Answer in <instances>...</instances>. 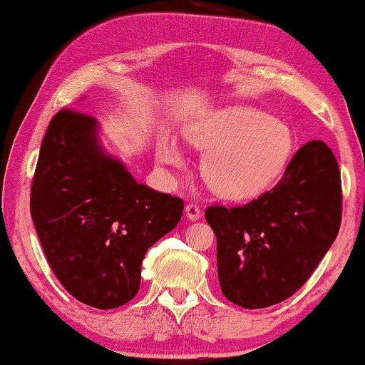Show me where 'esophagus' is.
Listing matches in <instances>:
<instances>
[{"mask_svg": "<svg viewBox=\"0 0 365 365\" xmlns=\"http://www.w3.org/2000/svg\"><path fill=\"white\" fill-rule=\"evenodd\" d=\"M185 215H187V219L188 220H198L202 217V210L198 209V205H195V204H188V205H185Z\"/></svg>", "mask_w": 365, "mask_h": 365, "instance_id": "34e87169", "label": "esophagus"}]
</instances>
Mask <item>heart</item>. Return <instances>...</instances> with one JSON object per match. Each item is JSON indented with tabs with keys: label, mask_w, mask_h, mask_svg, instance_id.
<instances>
[{
	"label": "heart",
	"mask_w": 365,
	"mask_h": 365,
	"mask_svg": "<svg viewBox=\"0 0 365 365\" xmlns=\"http://www.w3.org/2000/svg\"><path fill=\"white\" fill-rule=\"evenodd\" d=\"M185 140L204 153L200 172L207 185L229 200H247L266 192L293 153L292 129L246 106L205 114L187 128ZM158 160L168 168L185 167L182 151L172 141L161 143Z\"/></svg>",
	"instance_id": "heart-1"
}]
</instances>
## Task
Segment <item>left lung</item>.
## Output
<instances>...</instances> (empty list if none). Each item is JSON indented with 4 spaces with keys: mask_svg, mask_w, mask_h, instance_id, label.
Here are the masks:
<instances>
[{
    "mask_svg": "<svg viewBox=\"0 0 365 365\" xmlns=\"http://www.w3.org/2000/svg\"><path fill=\"white\" fill-rule=\"evenodd\" d=\"M224 297L256 310L289 298L324 259L342 219V187L324 141L297 151L284 177L242 207H209Z\"/></svg>",
    "mask_w": 365,
    "mask_h": 365,
    "instance_id": "8db88e82",
    "label": "left lung"
}]
</instances>
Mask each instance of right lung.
<instances>
[{
  "label": "right lung",
  "mask_w": 365,
  "mask_h": 365,
  "mask_svg": "<svg viewBox=\"0 0 365 365\" xmlns=\"http://www.w3.org/2000/svg\"><path fill=\"white\" fill-rule=\"evenodd\" d=\"M30 210L63 288L109 310L136 297L146 251L177 227L183 200L138 183L104 148L98 119L63 109L41 141Z\"/></svg>",
  "instance_id": "1"
}]
</instances>
